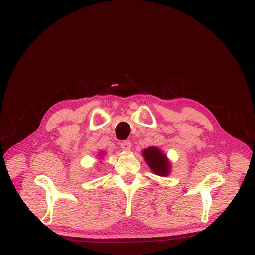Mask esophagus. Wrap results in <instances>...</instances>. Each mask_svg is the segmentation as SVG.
<instances>
[{"label": "esophagus", "mask_w": 255, "mask_h": 255, "mask_svg": "<svg viewBox=\"0 0 255 255\" xmlns=\"http://www.w3.org/2000/svg\"><path fill=\"white\" fill-rule=\"evenodd\" d=\"M120 146L123 151H129L131 149V142L129 140H125L120 143Z\"/></svg>", "instance_id": "obj_1"}]
</instances>
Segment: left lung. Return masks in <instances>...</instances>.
<instances>
[{
  "label": "left lung",
  "instance_id": "left-lung-1",
  "mask_svg": "<svg viewBox=\"0 0 255 255\" xmlns=\"http://www.w3.org/2000/svg\"><path fill=\"white\" fill-rule=\"evenodd\" d=\"M143 157L145 159L146 163L149 164L152 171L155 172L157 176H167L170 165L167 161V159L162 152L158 150L154 146H150L149 149H145L143 151Z\"/></svg>",
  "mask_w": 255,
  "mask_h": 255
}]
</instances>
